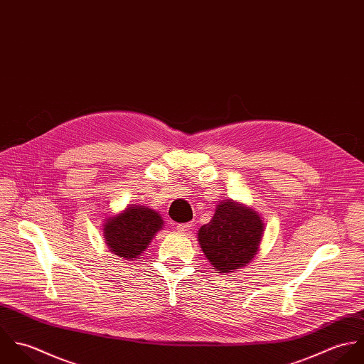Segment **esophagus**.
<instances>
[{"label": "esophagus", "mask_w": 364, "mask_h": 364, "mask_svg": "<svg viewBox=\"0 0 364 364\" xmlns=\"http://www.w3.org/2000/svg\"><path fill=\"white\" fill-rule=\"evenodd\" d=\"M192 227L191 223H185V224H176V231L178 232H186L189 231V228Z\"/></svg>", "instance_id": "34e87169"}]
</instances>
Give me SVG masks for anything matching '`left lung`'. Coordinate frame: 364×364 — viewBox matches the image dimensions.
Listing matches in <instances>:
<instances>
[{
	"instance_id": "left-lung-1",
	"label": "left lung",
	"mask_w": 364,
	"mask_h": 364,
	"mask_svg": "<svg viewBox=\"0 0 364 364\" xmlns=\"http://www.w3.org/2000/svg\"><path fill=\"white\" fill-rule=\"evenodd\" d=\"M263 223L250 208L232 200L221 202L210 223L199 230V244L220 273L247 266L259 250Z\"/></svg>"
}]
</instances>
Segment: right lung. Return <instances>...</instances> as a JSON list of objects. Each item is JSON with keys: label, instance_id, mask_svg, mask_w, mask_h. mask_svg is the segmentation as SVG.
Returning <instances> with one entry per match:
<instances>
[{"label": "right lung", "instance_id": "obj_1", "mask_svg": "<svg viewBox=\"0 0 364 364\" xmlns=\"http://www.w3.org/2000/svg\"><path fill=\"white\" fill-rule=\"evenodd\" d=\"M104 237L110 251L124 259L141 258L153 237L162 228L161 215L149 208H127L106 220Z\"/></svg>", "mask_w": 364, "mask_h": 364}]
</instances>
